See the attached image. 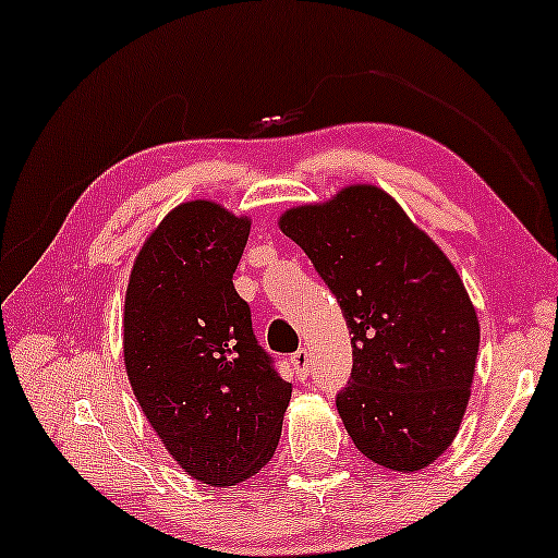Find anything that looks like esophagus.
I'll list each match as a JSON object with an SVG mask.
<instances>
[{"instance_id":"1","label":"esophagus","mask_w":558,"mask_h":558,"mask_svg":"<svg viewBox=\"0 0 558 558\" xmlns=\"http://www.w3.org/2000/svg\"><path fill=\"white\" fill-rule=\"evenodd\" d=\"M290 363H293V368H295V373L301 378H307L311 376V353L305 351V348H301V351L298 353H293V359H290Z\"/></svg>"}]
</instances>
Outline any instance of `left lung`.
<instances>
[{
  "label": "left lung",
  "instance_id": "obj_1",
  "mask_svg": "<svg viewBox=\"0 0 558 558\" xmlns=\"http://www.w3.org/2000/svg\"><path fill=\"white\" fill-rule=\"evenodd\" d=\"M353 332V373L336 398L373 463L421 471L453 444L469 405L478 318L444 251L376 185L282 213Z\"/></svg>",
  "mask_w": 558,
  "mask_h": 558
}]
</instances>
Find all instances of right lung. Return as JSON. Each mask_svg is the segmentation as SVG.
<instances>
[{"mask_svg": "<svg viewBox=\"0 0 558 558\" xmlns=\"http://www.w3.org/2000/svg\"><path fill=\"white\" fill-rule=\"evenodd\" d=\"M247 235L245 215L182 203L145 240L124 295V368L140 409L190 476L220 488L272 459L293 393L232 286Z\"/></svg>", "mask_w": 558, "mask_h": 558, "instance_id": "1", "label": "right lung"}]
</instances>
